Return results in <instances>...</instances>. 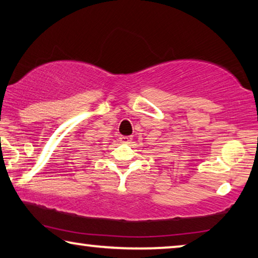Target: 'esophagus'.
<instances>
[{"label": "esophagus", "mask_w": 258, "mask_h": 258, "mask_svg": "<svg viewBox=\"0 0 258 258\" xmlns=\"http://www.w3.org/2000/svg\"><path fill=\"white\" fill-rule=\"evenodd\" d=\"M119 139L122 144H131L132 142V136H121Z\"/></svg>", "instance_id": "34e87169"}]
</instances>
